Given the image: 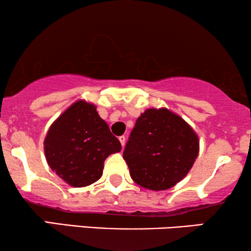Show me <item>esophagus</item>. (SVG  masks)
<instances>
[{"instance_id": "obj_1", "label": "esophagus", "mask_w": 251, "mask_h": 251, "mask_svg": "<svg viewBox=\"0 0 251 251\" xmlns=\"http://www.w3.org/2000/svg\"><path fill=\"white\" fill-rule=\"evenodd\" d=\"M119 140H120V143H121L122 147H125V145H126V137L125 136H121L119 138Z\"/></svg>"}]
</instances>
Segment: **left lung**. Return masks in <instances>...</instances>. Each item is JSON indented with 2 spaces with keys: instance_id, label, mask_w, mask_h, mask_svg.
<instances>
[{
  "instance_id": "obj_1",
  "label": "left lung",
  "mask_w": 251,
  "mask_h": 251,
  "mask_svg": "<svg viewBox=\"0 0 251 251\" xmlns=\"http://www.w3.org/2000/svg\"><path fill=\"white\" fill-rule=\"evenodd\" d=\"M198 154V135L187 122L167 108H150L137 119L123 159L135 183L163 191L186 176Z\"/></svg>"
}]
</instances>
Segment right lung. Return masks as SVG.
Returning <instances> with one entry per match:
<instances>
[{"mask_svg": "<svg viewBox=\"0 0 251 251\" xmlns=\"http://www.w3.org/2000/svg\"><path fill=\"white\" fill-rule=\"evenodd\" d=\"M121 151L96 106L85 100L71 105L44 139L47 162L61 179L74 187L88 186L102 175L104 161Z\"/></svg>", "mask_w": 251, "mask_h": 251, "instance_id": "1", "label": "right lung"}]
</instances>
